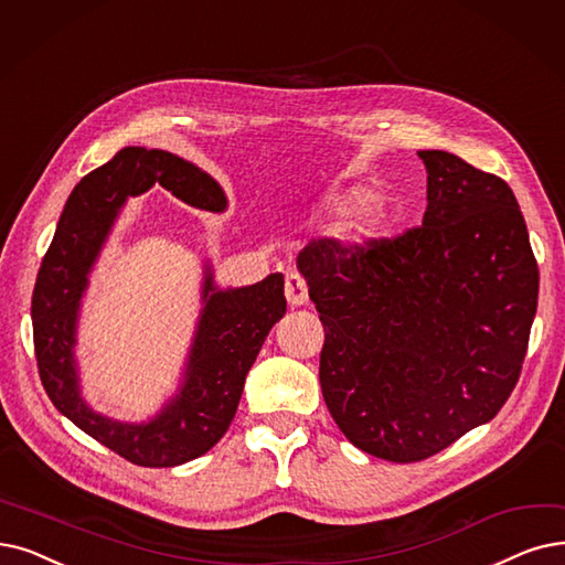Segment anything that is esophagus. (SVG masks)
Wrapping results in <instances>:
<instances>
[{"instance_id":"obj_1","label":"esophagus","mask_w":565,"mask_h":565,"mask_svg":"<svg viewBox=\"0 0 565 565\" xmlns=\"http://www.w3.org/2000/svg\"><path fill=\"white\" fill-rule=\"evenodd\" d=\"M286 300L290 307H302L309 300V288L307 281L298 275V273H290L286 275Z\"/></svg>"}]
</instances>
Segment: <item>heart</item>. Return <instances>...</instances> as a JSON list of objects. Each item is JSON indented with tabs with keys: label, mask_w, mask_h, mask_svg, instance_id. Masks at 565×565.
I'll use <instances>...</instances> for the list:
<instances>
[{
	"label": "heart",
	"mask_w": 565,
	"mask_h": 565,
	"mask_svg": "<svg viewBox=\"0 0 565 565\" xmlns=\"http://www.w3.org/2000/svg\"><path fill=\"white\" fill-rule=\"evenodd\" d=\"M366 199V191L362 186H353L349 191H339V193H330L326 195V201L321 203V212L328 216H347L351 212H355ZM390 210L385 203H370L358 222V239H366L379 235L383 228H387L390 224Z\"/></svg>",
	"instance_id": "b5f03b06"
}]
</instances>
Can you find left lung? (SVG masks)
I'll return each instance as SVG.
<instances>
[{
    "label": "left lung",
    "instance_id": "1",
    "mask_svg": "<svg viewBox=\"0 0 565 565\" xmlns=\"http://www.w3.org/2000/svg\"><path fill=\"white\" fill-rule=\"evenodd\" d=\"M420 228L364 247L298 254L321 313V390L334 423L374 457L427 459L489 423L520 379L537 263L512 189L423 150Z\"/></svg>",
    "mask_w": 565,
    "mask_h": 565
}]
</instances>
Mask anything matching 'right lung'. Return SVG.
Wrapping results in <instances>:
<instances>
[{"label":"right lung","instance_id":"obj_1","mask_svg":"<svg viewBox=\"0 0 565 565\" xmlns=\"http://www.w3.org/2000/svg\"><path fill=\"white\" fill-rule=\"evenodd\" d=\"M154 184L199 210L224 212L228 205L224 189L195 163L166 150H119L68 195L36 277L32 326L41 383L55 408L119 457L163 469L205 455L226 434L263 341L286 313V298L279 273L254 286L222 290L205 265L203 309L175 395L145 423L96 413L81 392V305L121 207L129 195Z\"/></svg>","mask_w":565,"mask_h":565}]
</instances>
